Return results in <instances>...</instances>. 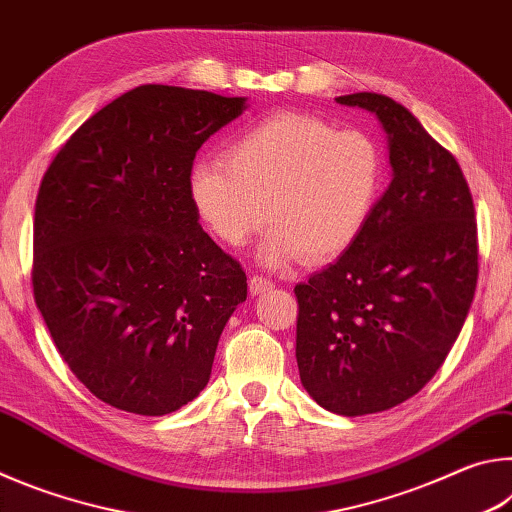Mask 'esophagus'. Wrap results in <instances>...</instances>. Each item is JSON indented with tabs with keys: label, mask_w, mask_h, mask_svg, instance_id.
Segmentation results:
<instances>
[{
	"label": "esophagus",
	"mask_w": 512,
	"mask_h": 512,
	"mask_svg": "<svg viewBox=\"0 0 512 512\" xmlns=\"http://www.w3.org/2000/svg\"><path fill=\"white\" fill-rule=\"evenodd\" d=\"M248 287H250V293H253V296H259V293H264V291H268V289H273L275 284H273L271 277L253 275V277H250V280H248Z\"/></svg>",
	"instance_id": "esophagus-1"
}]
</instances>
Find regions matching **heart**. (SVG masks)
<instances>
[{
	"mask_svg": "<svg viewBox=\"0 0 512 512\" xmlns=\"http://www.w3.org/2000/svg\"><path fill=\"white\" fill-rule=\"evenodd\" d=\"M189 198L198 219L230 248L273 225L259 250L275 266L302 255L327 262L366 228L384 185V155L361 128L277 112L239 135L225 160L196 162Z\"/></svg>",
	"mask_w": 512,
	"mask_h": 512,
	"instance_id": "obj_1",
	"label": "heart"
}]
</instances>
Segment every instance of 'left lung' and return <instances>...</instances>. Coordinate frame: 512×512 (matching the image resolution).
Returning <instances> with one entry per match:
<instances>
[{"instance_id":"left-lung-1","label":"left lung","mask_w":512,"mask_h":512,"mask_svg":"<svg viewBox=\"0 0 512 512\" xmlns=\"http://www.w3.org/2000/svg\"><path fill=\"white\" fill-rule=\"evenodd\" d=\"M336 103L379 119L393 178L359 239L296 287V359L305 391L354 418L406 402L443 366L472 305L479 246L454 155L391 97Z\"/></svg>"}]
</instances>
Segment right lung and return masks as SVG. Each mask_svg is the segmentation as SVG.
<instances>
[{"mask_svg":"<svg viewBox=\"0 0 512 512\" xmlns=\"http://www.w3.org/2000/svg\"><path fill=\"white\" fill-rule=\"evenodd\" d=\"M246 97L140 85L65 142L33 221V296L76 379L119 411L167 415L212 375L246 273L201 228L196 151Z\"/></svg>","mask_w":512,"mask_h":512,"instance_id":"right-lung-1","label":"right lung"}]
</instances>
